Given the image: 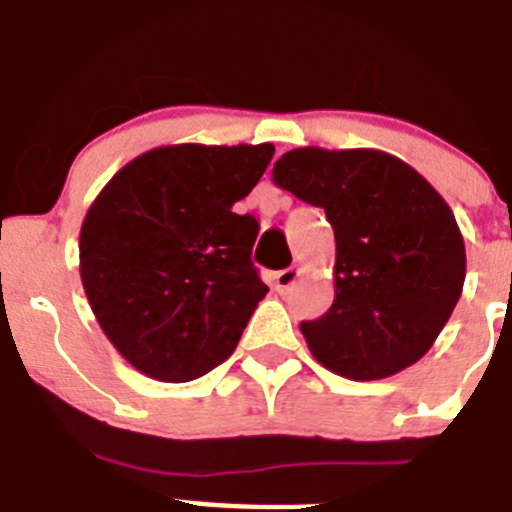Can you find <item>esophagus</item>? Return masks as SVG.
<instances>
[{
    "label": "esophagus",
    "instance_id": "34e87169",
    "mask_svg": "<svg viewBox=\"0 0 512 512\" xmlns=\"http://www.w3.org/2000/svg\"><path fill=\"white\" fill-rule=\"evenodd\" d=\"M298 278H301V267H285V270L275 273V288H278L280 293H285V290H290L296 285Z\"/></svg>",
    "mask_w": 512,
    "mask_h": 512
}]
</instances>
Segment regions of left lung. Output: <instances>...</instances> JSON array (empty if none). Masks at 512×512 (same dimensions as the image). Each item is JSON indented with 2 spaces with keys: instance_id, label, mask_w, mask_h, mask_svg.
Listing matches in <instances>:
<instances>
[{
  "instance_id": "obj_1",
  "label": "left lung",
  "mask_w": 512,
  "mask_h": 512,
  "mask_svg": "<svg viewBox=\"0 0 512 512\" xmlns=\"http://www.w3.org/2000/svg\"><path fill=\"white\" fill-rule=\"evenodd\" d=\"M273 181L324 209L334 229V303L301 321L316 362L359 382L416 365L467 273L462 232L439 191L380 150L298 147L275 163Z\"/></svg>"
}]
</instances>
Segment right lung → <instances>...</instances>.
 <instances>
[{
    "mask_svg": "<svg viewBox=\"0 0 512 512\" xmlns=\"http://www.w3.org/2000/svg\"><path fill=\"white\" fill-rule=\"evenodd\" d=\"M262 145H165L124 165L81 224V283L119 354L188 382L219 367L265 298L260 224L234 214L273 160Z\"/></svg>",
    "mask_w": 512,
    "mask_h": 512,
    "instance_id": "add662e5",
    "label": "right lung"
}]
</instances>
